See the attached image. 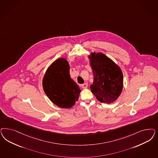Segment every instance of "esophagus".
<instances>
[{"label": "esophagus", "instance_id": "1", "mask_svg": "<svg viewBox=\"0 0 158 158\" xmlns=\"http://www.w3.org/2000/svg\"><path fill=\"white\" fill-rule=\"evenodd\" d=\"M82 88H83V89H86L87 87H88V84L87 83H84V84H82Z\"/></svg>", "mask_w": 158, "mask_h": 158}]
</instances>
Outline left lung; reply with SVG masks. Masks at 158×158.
I'll return each instance as SVG.
<instances>
[{"label": "left lung", "instance_id": "left-lung-1", "mask_svg": "<svg viewBox=\"0 0 158 158\" xmlns=\"http://www.w3.org/2000/svg\"><path fill=\"white\" fill-rule=\"evenodd\" d=\"M88 57L94 76L91 91L100 102L108 104L114 102L123 88L120 67L101 52H91Z\"/></svg>", "mask_w": 158, "mask_h": 158}]
</instances>
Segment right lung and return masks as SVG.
Returning a JSON list of instances; mask_svg holds the SVG:
<instances>
[{"label":"right lung","mask_w":158,"mask_h":158,"mask_svg":"<svg viewBox=\"0 0 158 158\" xmlns=\"http://www.w3.org/2000/svg\"><path fill=\"white\" fill-rule=\"evenodd\" d=\"M42 87L52 102L61 108H70L78 99L81 89L70 75V66L61 57L48 68L42 79Z\"/></svg>","instance_id":"1"}]
</instances>
